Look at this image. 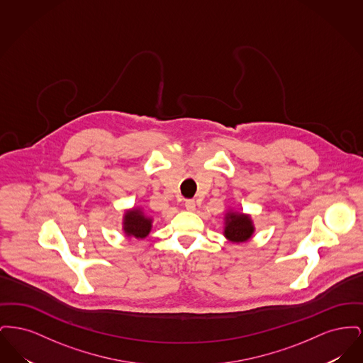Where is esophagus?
Here are the masks:
<instances>
[{
  "label": "esophagus",
  "instance_id": "34e87169",
  "mask_svg": "<svg viewBox=\"0 0 363 363\" xmlns=\"http://www.w3.org/2000/svg\"><path fill=\"white\" fill-rule=\"evenodd\" d=\"M185 208H186L189 212H193V211L196 209V201H194V200H186V201H185Z\"/></svg>",
  "mask_w": 363,
  "mask_h": 363
}]
</instances>
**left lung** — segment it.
Masks as SVG:
<instances>
[{
  "label": "left lung",
  "mask_w": 363,
  "mask_h": 363,
  "mask_svg": "<svg viewBox=\"0 0 363 363\" xmlns=\"http://www.w3.org/2000/svg\"><path fill=\"white\" fill-rule=\"evenodd\" d=\"M255 225L249 213H242L237 211H227L225 215L223 235L225 240L233 243H242L249 241L255 234Z\"/></svg>",
  "instance_id": "1"
}]
</instances>
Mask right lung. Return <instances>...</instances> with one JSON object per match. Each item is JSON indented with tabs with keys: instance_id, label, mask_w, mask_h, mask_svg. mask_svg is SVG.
Returning <instances> with one entry per match:
<instances>
[{
	"instance_id": "add662e5",
	"label": "right lung",
	"mask_w": 363,
	"mask_h": 363,
	"mask_svg": "<svg viewBox=\"0 0 363 363\" xmlns=\"http://www.w3.org/2000/svg\"><path fill=\"white\" fill-rule=\"evenodd\" d=\"M122 230L128 238L144 240L152 230V218L148 216L143 208L126 209L122 218Z\"/></svg>"
}]
</instances>
